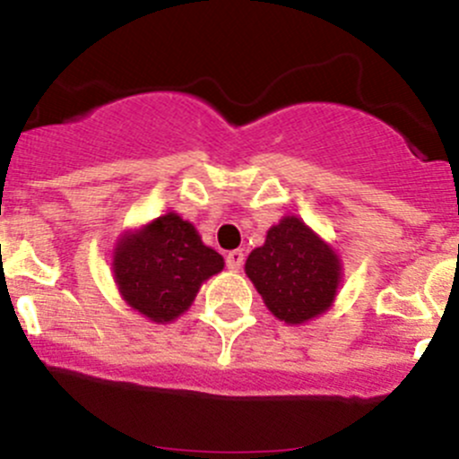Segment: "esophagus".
I'll return each mask as SVG.
<instances>
[{"instance_id": "34e87169", "label": "esophagus", "mask_w": 459, "mask_h": 459, "mask_svg": "<svg viewBox=\"0 0 459 459\" xmlns=\"http://www.w3.org/2000/svg\"><path fill=\"white\" fill-rule=\"evenodd\" d=\"M244 264V253L242 251H230L229 255H226V268H230V271H239Z\"/></svg>"}]
</instances>
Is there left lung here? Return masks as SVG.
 Returning a JSON list of instances; mask_svg holds the SVG:
<instances>
[{"label":"left lung","instance_id":"obj_1","mask_svg":"<svg viewBox=\"0 0 459 459\" xmlns=\"http://www.w3.org/2000/svg\"><path fill=\"white\" fill-rule=\"evenodd\" d=\"M248 280L280 322L299 326L326 313L342 284V259L298 215L271 226L244 264Z\"/></svg>","mask_w":459,"mask_h":459}]
</instances>
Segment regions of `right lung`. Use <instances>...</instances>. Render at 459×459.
I'll list each match as a JSON object with an SVG mask.
<instances>
[{"instance_id": "right-lung-1", "label": "right lung", "mask_w": 459, "mask_h": 459, "mask_svg": "<svg viewBox=\"0 0 459 459\" xmlns=\"http://www.w3.org/2000/svg\"><path fill=\"white\" fill-rule=\"evenodd\" d=\"M110 268L133 311L170 324L191 308L204 281L224 268V257L202 242L191 221L170 211L119 235Z\"/></svg>"}]
</instances>
